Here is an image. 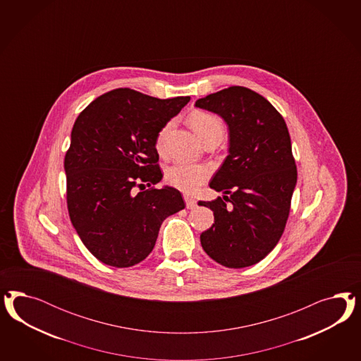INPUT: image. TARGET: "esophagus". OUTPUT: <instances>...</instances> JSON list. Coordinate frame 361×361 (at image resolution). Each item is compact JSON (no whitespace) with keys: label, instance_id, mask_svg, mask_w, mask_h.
<instances>
[{"label":"esophagus","instance_id":"34e87169","mask_svg":"<svg viewBox=\"0 0 361 361\" xmlns=\"http://www.w3.org/2000/svg\"><path fill=\"white\" fill-rule=\"evenodd\" d=\"M184 200H185L186 209H195L197 207L196 200L195 198H192V197L185 196L184 197Z\"/></svg>","mask_w":361,"mask_h":361}]
</instances>
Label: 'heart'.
I'll use <instances>...</instances> for the list:
<instances>
[{"label":"heart","mask_w":361,"mask_h":361,"mask_svg":"<svg viewBox=\"0 0 361 361\" xmlns=\"http://www.w3.org/2000/svg\"><path fill=\"white\" fill-rule=\"evenodd\" d=\"M188 123L202 142L217 133H222V123L219 121V118L205 111L193 112L189 116ZM169 128H171V123L165 124L157 135L156 148L160 153L164 151L165 137L168 135ZM208 177V168L204 165L177 163V164L171 165L165 171L166 184L173 186L184 193H193L198 186L202 185L207 181Z\"/></svg>","instance_id":"b5f03b06"}]
</instances>
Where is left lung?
I'll use <instances>...</instances> for the list:
<instances>
[{"label":"left lung","instance_id":"obj_1","mask_svg":"<svg viewBox=\"0 0 361 361\" xmlns=\"http://www.w3.org/2000/svg\"><path fill=\"white\" fill-rule=\"evenodd\" d=\"M229 127V154L210 181L225 196L198 205L214 224L200 235L216 262L242 269L262 261L283 234L296 185L291 139L282 115L250 88L231 86L196 102Z\"/></svg>","mask_w":361,"mask_h":361}]
</instances>
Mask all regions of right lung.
<instances>
[{
  "label": "right lung",
  "instance_id": "add662e5",
  "mask_svg": "<svg viewBox=\"0 0 361 361\" xmlns=\"http://www.w3.org/2000/svg\"><path fill=\"white\" fill-rule=\"evenodd\" d=\"M189 100L116 88L79 114L65 156L67 209L78 235L100 262H142L163 221L185 208L177 189L153 185L163 178L157 135ZM145 185L150 188L142 191Z\"/></svg>",
  "mask_w": 361,
  "mask_h": 361
}]
</instances>
